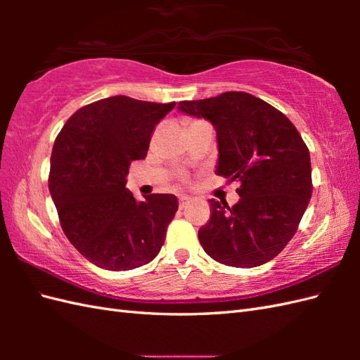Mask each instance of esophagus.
<instances>
[{"mask_svg": "<svg viewBox=\"0 0 360 360\" xmlns=\"http://www.w3.org/2000/svg\"><path fill=\"white\" fill-rule=\"evenodd\" d=\"M188 202H190V198L188 196H186V195L179 196V209H184Z\"/></svg>", "mask_w": 360, "mask_h": 360, "instance_id": "1", "label": "esophagus"}]
</instances>
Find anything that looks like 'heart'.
Here are the masks:
<instances>
[{"label":"heart","instance_id":"b5f03b06","mask_svg":"<svg viewBox=\"0 0 360 360\" xmlns=\"http://www.w3.org/2000/svg\"><path fill=\"white\" fill-rule=\"evenodd\" d=\"M195 122H196V120H195Z\"/></svg>","mask_w":360,"mask_h":360}]
</instances>
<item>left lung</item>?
<instances>
[{
	"instance_id": "1",
	"label": "left lung",
	"mask_w": 360,
	"mask_h": 360,
	"mask_svg": "<svg viewBox=\"0 0 360 360\" xmlns=\"http://www.w3.org/2000/svg\"><path fill=\"white\" fill-rule=\"evenodd\" d=\"M178 106L212 122L219 150L215 173L240 182L232 207L209 200L210 218L198 232L202 249L226 266L271 262L295 235L311 200L307 143L285 114L243 91Z\"/></svg>"
}]
</instances>
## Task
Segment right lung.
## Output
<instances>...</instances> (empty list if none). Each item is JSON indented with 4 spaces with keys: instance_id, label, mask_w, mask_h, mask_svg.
<instances>
[{
    "instance_id": "add662e5",
    "label": "right lung",
    "mask_w": 360,
    "mask_h": 360,
    "mask_svg": "<svg viewBox=\"0 0 360 360\" xmlns=\"http://www.w3.org/2000/svg\"><path fill=\"white\" fill-rule=\"evenodd\" d=\"M174 105L102 98L75 111L53 143L48 182L60 226L102 269L147 264L165 241L178 198L153 193L139 202L125 186L129 165L147 156L153 131Z\"/></svg>"
}]
</instances>
